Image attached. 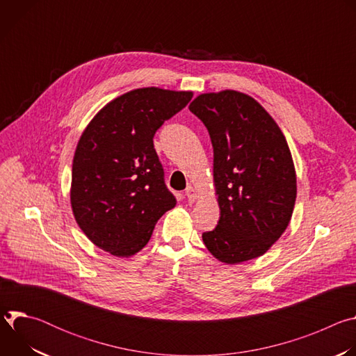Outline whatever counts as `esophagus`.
Masks as SVG:
<instances>
[{
  "mask_svg": "<svg viewBox=\"0 0 356 356\" xmlns=\"http://www.w3.org/2000/svg\"><path fill=\"white\" fill-rule=\"evenodd\" d=\"M186 197H187L188 202H194V201L198 198V194L195 193V190H194L191 186H188V187L186 188Z\"/></svg>",
  "mask_w": 356,
  "mask_h": 356,
  "instance_id": "1",
  "label": "esophagus"
}]
</instances>
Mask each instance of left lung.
Here are the masks:
<instances>
[{
    "label": "left lung",
    "mask_w": 356,
    "mask_h": 356,
    "mask_svg": "<svg viewBox=\"0 0 356 356\" xmlns=\"http://www.w3.org/2000/svg\"><path fill=\"white\" fill-rule=\"evenodd\" d=\"M188 110L211 138L221 211L202 241L224 264L255 259L282 236L293 214L297 186L286 138L258 101L239 91L201 94Z\"/></svg>",
    "instance_id": "left-lung-1"
}]
</instances>
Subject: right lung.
Instances as JSON below:
<instances>
[{
	"instance_id": "obj_1",
	"label": "right lung",
	"mask_w": 356,
	"mask_h": 356,
	"mask_svg": "<svg viewBox=\"0 0 356 356\" xmlns=\"http://www.w3.org/2000/svg\"><path fill=\"white\" fill-rule=\"evenodd\" d=\"M191 91L158 87L113 99L84 129L73 159L70 200L87 238L115 257H131L176 206L154 136L181 111Z\"/></svg>"
}]
</instances>
